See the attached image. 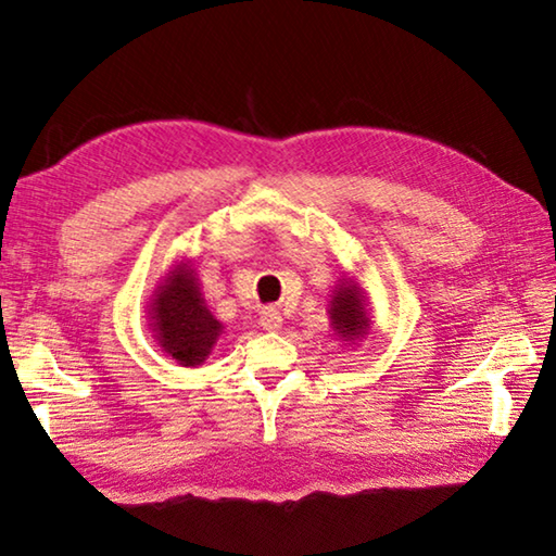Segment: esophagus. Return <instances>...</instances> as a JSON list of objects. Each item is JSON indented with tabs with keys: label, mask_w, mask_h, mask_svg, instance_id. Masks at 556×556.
<instances>
[{
	"label": "esophagus",
	"mask_w": 556,
	"mask_h": 556,
	"mask_svg": "<svg viewBox=\"0 0 556 556\" xmlns=\"http://www.w3.org/2000/svg\"><path fill=\"white\" fill-rule=\"evenodd\" d=\"M281 324H285V318H281L275 306H267L265 312L260 314V326L265 328V331H279Z\"/></svg>",
	"instance_id": "1"
}]
</instances>
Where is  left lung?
<instances>
[{
  "instance_id": "obj_1",
  "label": "left lung",
  "mask_w": 556,
  "mask_h": 556,
  "mask_svg": "<svg viewBox=\"0 0 556 556\" xmlns=\"http://www.w3.org/2000/svg\"><path fill=\"white\" fill-rule=\"evenodd\" d=\"M328 316H331V328L336 336L345 343H355L365 338L370 328L368 318V306H365V294L363 289L355 285L353 279L338 281L331 296V304H328Z\"/></svg>"
}]
</instances>
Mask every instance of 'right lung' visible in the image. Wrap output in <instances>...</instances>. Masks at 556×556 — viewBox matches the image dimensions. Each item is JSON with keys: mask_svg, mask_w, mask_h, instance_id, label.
<instances>
[{"mask_svg": "<svg viewBox=\"0 0 556 556\" xmlns=\"http://www.w3.org/2000/svg\"><path fill=\"white\" fill-rule=\"evenodd\" d=\"M149 318L162 351L184 368L201 365L223 333V324L205 306L199 279L188 262H178L168 277L159 281Z\"/></svg>", "mask_w": 556, "mask_h": 556, "instance_id": "add662e5", "label": "right lung"}]
</instances>
